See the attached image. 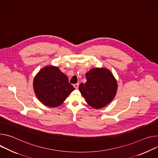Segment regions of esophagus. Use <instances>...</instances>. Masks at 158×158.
<instances>
[{
    "instance_id": "esophagus-1",
    "label": "esophagus",
    "mask_w": 158,
    "mask_h": 158,
    "mask_svg": "<svg viewBox=\"0 0 158 158\" xmlns=\"http://www.w3.org/2000/svg\"><path fill=\"white\" fill-rule=\"evenodd\" d=\"M73 86L75 87V89H78V86H79V83H75L73 85Z\"/></svg>"
}]
</instances>
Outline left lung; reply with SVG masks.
I'll return each instance as SVG.
<instances>
[{"mask_svg": "<svg viewBox=\"0 0 158 158\" xmlns=\"http://www.w3.org/2000/svg\"><path fill=\"white\" fill-rule=\"evenodd\" d=\"M85 77L87 81L79 85V90L91 107L102 108L114 99L117 83L109 70L103 68H93Z\"/></svg>", "mask_w": 158, "mask_h": 158, "instance_id": "obj_1", "label": "left lung"}]
</instances>
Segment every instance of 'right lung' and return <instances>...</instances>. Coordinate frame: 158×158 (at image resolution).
<instances>
[{"label": "right lung", "mask_w": 158, "mask_h": 158, "mask_svg": "<svg viewBox=\"0 0 158 158\" xmlns=\"http://www.w3.org/2000/svg\"><path fill=\"white\" fill-rule=\"evenodd\" d=\"M34 89L38 98L46 106L58 107L75 90L68 77L56 66L43 68L34 79Z\"/></svg>", "instance_id": "add662e5"}]
</instances>
